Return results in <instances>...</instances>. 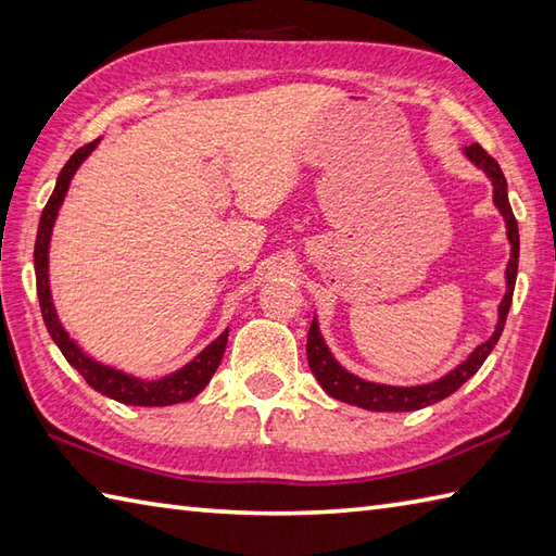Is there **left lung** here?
Listing matches in <instances>:
<instances>
[{"mask_svg": "<svg viewBox=\"0 0 556 556\" xmlns=\"http://www.w3.org/2000/svg\"><path fill=\"white\" fill-rule=\"evenodd\" d=\"M466 155L470 163L478 165L482 173L492 179L494 203H496V208H500V213L504 215L506 235H508V242H511V258H508V266H506V294L500 304V321H496L492 338L475 348L470 357L463 362V365H458L456 369H451L446 377L422 383V387H387V383H374V381L359 379V377H355V374H350L348 369L338 365L336 357L331 355V350H328L324 343L319 324H316V319H314L309 326V336H307V359H309V369L316 377V381L321 383V389L331 395V399L365 407V410H377V413L420 410V407L444 401L453 391H458L463 383H466L472 374L482 367V362L486 359V355L492 353L496 341H500L504 324H506V314H508V309H511L514 288H516L518 223L514 218L511 203H508L506 177L502 173L500 163H496L494 157L478 143L466 146Z\"/></svg>", "mask_w": 556, "mask_h": 556, "instance_id": "1", "label": "left lung"}]
</instances>
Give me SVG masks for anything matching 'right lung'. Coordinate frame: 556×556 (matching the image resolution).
Segmentation results:
<instances>
[{
  "mask_svg": "<svg viewBox=\"0 0 556 556\" xmlns=\"http://www.w3.org/2000/svg\"><path fill=\"white\" fill-rule=\"evenodd\" d=\"M100 143V139L86 143L84 149H78L66 165L62 167L60 177H56V185L50 201L45 203L42 215H40V225H38V237H36V280H38V300H40V312L45 326L52 336V341L56 343V348L62 350V355L66 357V362L81 374L86 379L88 387H93L98 393L108 395L112 401L127 403V405H143V407H163V405H175V403H185L191 401L194 395H199L206 383L211 381V377L218 369L225 345H228V328L215 338L211 345H206L201 353L185 365L182 369H177L173 374H167L163 379L155 381H143L139 377H131V374H124L115 367H105L96 362L93 357H88L81 348H78L70 333L64 331V326L60 324V316L54 312L52 304V294H50V278H48V254H50V237H52V228L56 220V213H60L62 201L66 197V189L72 185V177L86 157L90 155V151L96 149Z\"/></svg>",
  "mask_w": 556,
  "mask_h": 556,
  "instance_id": "1",
  "label": "right lung"
}]
</instances>
